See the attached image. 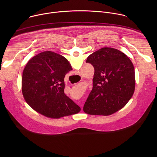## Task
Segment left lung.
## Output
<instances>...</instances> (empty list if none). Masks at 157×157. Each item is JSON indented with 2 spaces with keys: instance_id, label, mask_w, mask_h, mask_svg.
Masks as SVG:
<instances>
[{
  "instance_id": "1",
  "label": "left lung",
  "mask_w": 157,
  "mask_h": 157,
  "mask_svg": "<svg viewBox=\"0 0 157 157\" xmlns=\"http://www.w3.org/2000/svg\"><path fill=\"white\" fill-rule=\"evenodd\" d=\"M86 63L94 68L92 91L83 110L90 115L109 116L128 102L135 90L133 65L122 52L104 47L89 55Z\"/></svg>"
}]
</instances>
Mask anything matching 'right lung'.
Masks as SVG:
<instances>
[{
  "instance_id": "obj_1",
  "label": "right lung",
  "mask_w": 157,
  "mask_h": 157,
  "mask_svg": "<svg viewBox=\"0 0 157 157\" xmlns=\"http://www.w3.org/2000/svg\"><path fill=\"white\" fill-rule=\"evenodd\" d=\"M72 70L69 61L53 52H41L29 61L22 75V93L40 114L58 119L78 113L79 106L64 93V77Z\"/></svg>"
}]
</instances>
